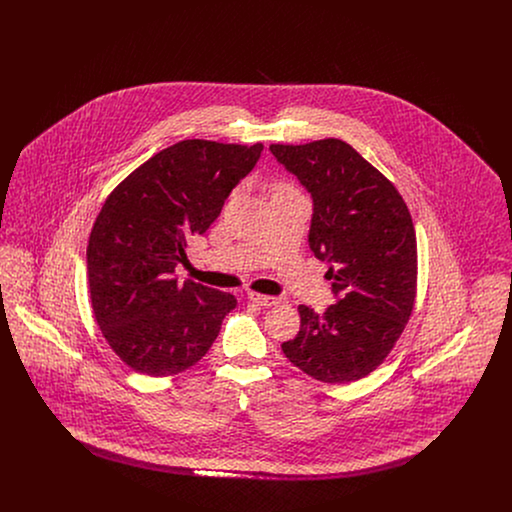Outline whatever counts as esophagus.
Segmentation results:
<instances>
[{"label": "esophagus", "mask_w": 512, "mask_h": 512, "mask_svg": "<svg viewBox=\"0 0 512 512\" xmlns=\"http://www.w3.org/2000/svg\"><path fill=\"white\" fill-rule=\"evenodd\" d=\"M247 297H249V301H253V303H257V305H261V307H274V305H278V299H276V297H272V295H263V293L259 292H249L247 293Z\"/></svg>", "instance_id": "34e87169"}]
</instances>
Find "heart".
Listing matches in <instances>:
<instances>
[{
    "label": "heart",
    "mask_w": 512,
    "mask_h": 512,
    "mask_svg": "<svg viewBox=\"0 0 512 512\" xmlns=\"http://www.w3.org/2000/svg\"><path fill=\"white\" fill-rule=\"evenodd\" d=\"M288 190H295L292 184H288V182H278V184L274 186V194H278V192H288Z\"/></svg>",
    "instance_id": "heart-1"
}]
</instances>
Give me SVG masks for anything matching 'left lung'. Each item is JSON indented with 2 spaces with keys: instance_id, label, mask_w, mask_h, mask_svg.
<instances>
[{
  "instance_id": "left-lung-1",
  "label": "left lung",
  "mask_w": 512,
  "mask_h": 512,
  "mask_svg": "<svg viewBox=\"0 0 512 512\" xmlns=\"http://www.w3.org/2000/svg\"><path fill=\"white\" fill-rule=\"evenodd\" d=\"M272 155L313 195L309 245L330 263L340 295L322 315L299 305L301 328L282 343L293 366L324 384H349L386 361L413 315L416 234L397 188L336 138L272 144Z\"/></svg>"
}]
</instances>
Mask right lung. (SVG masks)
<instances>
[{
    "label": "right lung",
    "instance_id": "obj_1",
    "mask_svg": "<svg viewBox=\"0 0 512 512\" xmlns=\"http://www.w3.org/2000/svg\"><path fill=\"white\" fill-rule=\"evenodd\" d=\"M261 151L263 144L182 140L105 199L86 251L90 299L103 338L132 370L161 378L194 366L238 305L232 293L180 284L172 272Z\"/></svg>",
    "mask_w": 512,
    "mask_h": 512
}]
</instances>
